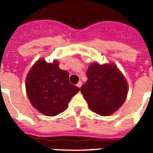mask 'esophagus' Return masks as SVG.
<instances>
[{"instance_id":"34e87169","label":"esophagus","mask_w":153,"mask_h":153,"mask_svg":"<svg viewBox=\"0 0 153 153\" xmlns=\"http://www.w3.org/2000/svg\"><path fill=\"white\" fill-rule=\"evenodd\" d=\"M76 86H77L78 87H79V88H80L81 86H82V82H81V81H79L77 84H76Z\"/></svg>"}]
</instances>
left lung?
<instances>
[{"mask_svg": "<svg viewBox=\"0 0 153 153\" xmlns=\"http://www.w3.org/2000/svg\"><path fill=\"white\" fill-rule=\"evenodd\" d=\"M87 81L80 91L92 111L109 116L121 107L126 99L128 84L115 64L93 63L86 71Z\"/></svg>", "mask_w": 153, "mask_h": 153, "instance_id": "obj_1", "label": "left lung"}]
</instances>
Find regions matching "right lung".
<instances>
[{
    "label": "right lung",
    "mask_w": 153,
    "mask_h": 153,
    "mask_svg": "<svg viewBox=\"0 0 153 153\" xmlns=\"http://www.w3.org/2000/svg\"><path fill=\"white\" fill-rule=\"evenodd\" d=\"M26 91L32 106L48 117L67 109L71 98L79 91L69 81V73L59 68V62L36 61L26 78Z\"/></svg>",
    "instance_id": "right-lung-1"
}]
</instances>
